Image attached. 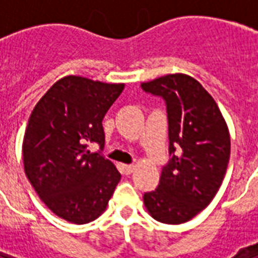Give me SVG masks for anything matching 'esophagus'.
Instances as JSON below:
<instances>
[{"instance_id": "obj_1", "label": "esophagus", "mask_w": 258, "mask_h": 258, "mask_svg": "<svg viewBox=\"0 0 258 258\" xmlns=\"http://www.w3.org/2000/svg\"><path fill=\"white\" fill-rule=\"evenodd\" d=\"M135 169V166L134 165H123V170H124L125 174H131Z\"/></svg>"}]
</instances>
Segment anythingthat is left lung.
I'll use <instances>...</instances> for the list:
<instances>
[{
  "label": "left lung",
  "instance_id": "1",
  "mask_svg": "<svg viewBox=\"0 0 258 258\" xmlns=\"http://www.w3.org/2000/svg\"><path fill=\"white\" fill-rule=\"evenodd\" d=\"M142 89L166 103L169 163L159 184L145 192L146 209L159 222H187L218 191L230 157L228 125L212 95L191 76L166 75L142 83Z\"/></svg>",
  "mask_w": 258,
  "mask_h": 258
}]
</instances>
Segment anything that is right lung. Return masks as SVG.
Returning a JSON list of instances; mask_svg holds the SVG:
<instances>
[{
	"mask_svg": "<svg viewBox=\"0 0 258 258\" xmlns=\"http://www.w3.org/2000/svg\"><path fill=\"white\" fill-rule=\"evenodd\" d=\"M124 84L66 76L32 111L22 143L28 179L41 201L62 220L88 224L104 212L120 172L89 143L104 147L103 117Z\"/></svg>",
	"mask_w": 258,
	"mask_h": 258,
	"instance_id": "obj_1",
	"label": "right lung"
}]
</instances>
